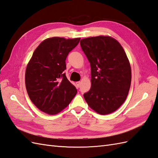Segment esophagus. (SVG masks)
<instances>
[{
	"label": "esophagus",
	"mask_w": 158,
	"mask_h": 158,
	"mask_svg": "<svg viewBox=\"0 0 158 158\" xmlns=\"http://www.w3.org/2000/svg\"><path fill=\"white\" fill-rule=\"evenodd\" d=\"M80 84H81V82H80V81L76 82V85H77V87H80Z\"/></svg>",
	"instance_id": "1"
}]
</instances>
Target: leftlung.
Wrapping results in <instances>:
<instances>
[{
	"mask_svg": "<svg viewBox=\"0 0 158 158\" xmlns=\"http://www.w3.org/2000/svg\"><path fill=\"white\" fill-rule=\"evenodd\" d=\"M91 66L90 90L83 94L89 107L104 115L116 111L129 94L131 82L129 61L120 43L110 36L81 40Z\"/></svg>",
	"mask_w": 158,
	"mask_h": 158,
	"instance_id": "8db88e82",
	"label": "left lung"
}]
</instances>
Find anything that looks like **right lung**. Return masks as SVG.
Returning a JSON list of instances; mask_svg holds the SVG:
<instances>
[{
    "label": "right lung",
    "instance_id": "right-lung-1",
    "mask_svg": "<svg viewBox=\"0 0 158 158\" xmlns=\"http://www.w3.org/2000/svg\"><path fill=\"white\" fill-rule=\"evenodd\" d=\"M79 41L80 38H50L33 53L25 71V86L31 101L41 111L56 114L77 94L64 71L66 58Z\"/></svg>",
    "mask_w": 158,
    "mask_h": 158
}]
</instances>
